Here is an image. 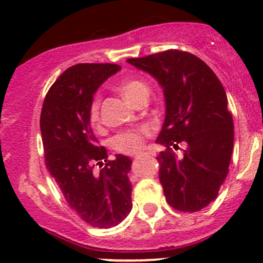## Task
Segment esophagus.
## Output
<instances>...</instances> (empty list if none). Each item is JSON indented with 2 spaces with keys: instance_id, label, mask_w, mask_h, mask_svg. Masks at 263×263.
<instances>
[{
  "instance_id": "1",
  "label": "esophagus",
  "mask_w": 263,
  "mask_h": 263,
  "mask_svg": "<svg viewBox=\"0 0 263 263\" xmlns=\"http://www.w3.org/2000/svg\"><path fill=\"white\" fill-rule=\"evenodd\" d=\"M139 156H141V154H136V155H135V158H139Z\"/></svg>"
}]
</instances>
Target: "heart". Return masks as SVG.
Instances as JSON below:
<instances>
[{
  "mask_svg": "<svg viewBox=\"0 0 263 263\" xmlns=\"http://www.w3.org/2000/svg\"><path fill=\"white\" fill-rule=\"evenodd\" d=\"M118 90L131 104H134L137 98L148 92L147 85L142 80H135V79L122 82L118 86ZM99 98H94L89 108V121L92 126L98 124V122H99ZM146 134L147 131L144 128L129 129V131L122 132L113 139V147L123 154L137 153L139 150H141L142 145H144V137Z\"/></svg>",
  "mask_w": 263,
  "mask_h": 263,
  "instance_id": "heart-1",
  "label": "heart"
}]
</instances>
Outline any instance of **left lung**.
I'll list each match as a JSON object with an SVG mask.
<instances>
[{
  "mask_svg": "<svg viewBox=\"0 0 263 263\" xmlns=\"http://www.w3.org/2000/svg\"><path fill=\"white\" fill-rule=\"evenodd\" d=\"M127 62L163 87L159 179L172 208L196 213L217 197L229 172L234 126L227 92L214 71L188 52L169 49ZM181 146L182 154L174 153Z\"/></svg>",
  "mask_w": 263,
  "mask_h": 263,
  "instance_id": "left-lung-1",
  "label": "left lung"
}]
</instances>
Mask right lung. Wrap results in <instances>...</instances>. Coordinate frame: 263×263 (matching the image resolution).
<instances>
[{"instance_id":"obj_1","label":"right lung","mask_w":263,"mask_h":263,"mask_svg":"<svg viewBox=\"0 0 263 263\" xmlns=\"http://www.w3.org/2000/svg\"><path fill=\"white\" fill-rule=\"evenodd\" d=\"M119 70L113 63L71 66L50 86L41 113L47 169L68 206L97 228L116 227L132 209V160L122 154L108 160L89 121L95 91ZM95 163L105 166L94 172Z\"/></svg>"}]
</instances>
